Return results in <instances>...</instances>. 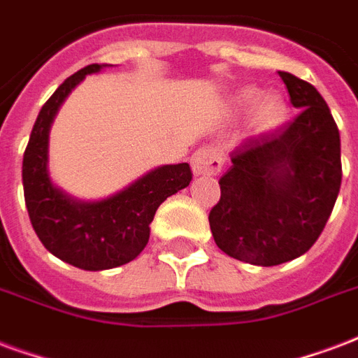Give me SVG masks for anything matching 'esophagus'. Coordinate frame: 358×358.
Returning a JSON list of instances; mask_svg holds the SVG:
<instances>
[{"instance_id": "34e87169", "label": "esophagus", "mask_w": 358, "mask_h": 358, "mask_svg": "<svg viewBox=\"0 0 358 358\" xmlns=\"http://www.w3.org/2000/svg\"><path fill=\"white\" fill-rule=\"evenodd\" d=\"M222 164H224L222 162V155L213 145L200 147L190 157V166H192L194 176H217L222 169Z\"/></svg>"}]
</instances>
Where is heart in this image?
Segmentation results:
<instances>
[{"label":"heart","instance_id":"heart-1","mask_svg":"<svg viewBox=\"0 0 358 358\" xmlns=\"http://www.w3.org/2000/svg\"><path fill=\"white\" fill-rule=\"evenodd\" d=\"M259 98V92L257 90H243V92L238 96V103L240 106H251ZM285 101L279 96H268L259 103L257 107V113H255V124L259 130H270V128H275L278 124H281V120L285 118Z\"/></svg>","mask_w":358,"mask_h":358}]
</instances>
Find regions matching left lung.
I'll return each mask as SVG.
<instances>
[{"instance_id": "1", "label": "left lung", "mask_w": 358, "mask_h": 358, "mask_svg": "<svg viewBox=\"0 0 358 358\" xmlns=\"http://www.w3.org/2000/svg\"><path fill=\"white\" fill-rule=\"evenodd\" d=\"M300 107L296 117L247 138L232 150L209 211L215 243L232 259L278 266L319 240L342 185L340 131L327 101L308 80L279 71Z\"/></svg>"}]
</instances>
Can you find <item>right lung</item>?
<instances>
[{
	"mask_svg": "<svg viewBox=\"0 0 358 358\" xmlns=\"http://www.w3.org/2000/svg\"><path fill=\"white\" fill-rule=\"evenodd\" d=\"M109 64H90L67 77L37 115L24 150V200L37 238L55 257L80 270H111L128 264L149 243L158 206L192 181L187 162L162 166L113 198L79 203L62 194L48 179V128L58 107L88 73Z\"/></svg>",
	"mask_w": 358,
	"mask_h": 358,
	"instance_id": "right-lung-1",
	"label": "right lung"
}]
</instances>
